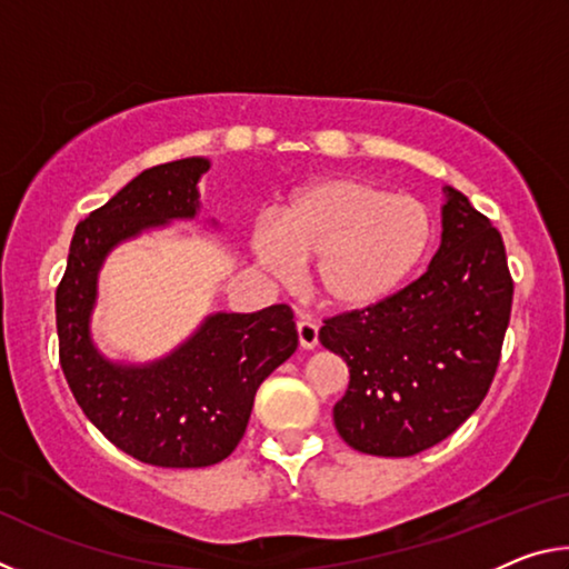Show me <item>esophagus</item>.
<instances>
[{"instance_id": "esophagus-1", "label": "esophagus", "mask_w": 569, "mask_h": 569, "mask_svg": "<svg viewBox=\"0 0 569 569\" xmlns=\"http://www.w3.org/2000/svg\"><path fill=\"white\" fill-rule=\"evenodd\" d=\"M296 331H298V343L303 346V349H316L319 346V326L308 319H301L296 323Z\"/></svg>"}]
</instances>
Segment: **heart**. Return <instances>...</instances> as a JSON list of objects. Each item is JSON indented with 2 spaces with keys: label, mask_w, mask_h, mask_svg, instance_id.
I'll return each instance as SVG.
<instances>
[{
  "label": "heart",
  "mask_w": 569,
  "mask_h": 569,
  "mask_svg": "<svg viewBox=\"0 0 569 569\" xmlns=\"http://www.w3.org/2000/svg\"><path fill=\"white\" fill-rule=\"evenodd\" d=\"M435 220L413 196L359 178H326L293 192L253 238L258 261L276 276L291 261L316 263L323 303L356 311L399 293L427 261Z\"/></svg>",
  "instance_id": "heart-1"
}]
</instances>
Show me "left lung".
<instances>
[{
    "label": "left lung",
    "instance_id": "8db88e82",
    "mask_svg": "<svg viewBox=\"0 0 569 569\" xmlns=\"http://www.w3.org/2000/svg\"><path fill=\"white\" fill-rule=\"evenodd\" d=\"M441 246L387 301L323 319L319 339L349 366L333 407L341 439L373 457H413L485 401L502 356L515 283L492 220L445 188Z\"/></svg>",
    "mask_w": 569,
    "mask_h": 569
}]
</instances>
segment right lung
Masks as SVG:
<instances>
[{"mask_svg":"<svg viewBox=\"0 0 569 569\" xmlns=\"http://www.w3.org/2000/svg\"><path fill=\"white\" fill-rule=\"evenodd\" d=\"M206 158L142 170L80 220L57 286L60 363L77 403L104 439L152 467H210L243 439L256 391L296 351L286 303L256 313H213L160 361L112 363L90 339L98 273L110 250L146 228L196 218Z\"/></svg>","mask_w":569,"mask_h":569,"instance_id":"add662e5","label":"right lung"}]
</instances>
